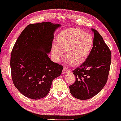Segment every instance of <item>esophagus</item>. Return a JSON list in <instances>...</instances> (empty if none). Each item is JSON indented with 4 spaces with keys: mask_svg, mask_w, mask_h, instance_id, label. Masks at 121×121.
<instances>
[{
    "mask_svg": "<svg viewBox=\"0 0 121 121\" xmlns=\"http://www.w3.org/2000/svg\"><path fill=\"white\" fill-rule=\"evenodd\" d=\"M63 73H64V74H66V73H69V72H70V69H67V67H64L63 68Z\"/></svg>",
    "mask_w": 121,
    "mask_h": 121,
    "instance_id": "1",
    "label": "esophagus"
}]
</instances>
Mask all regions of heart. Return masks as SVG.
<instances>
[{"instance_id":"1","label":"heart","mask_w":121,"mask_h":121,"mask_svg":"<svg viewBox=\"0 0 121 121\" xmlns=\"http://www.w3.org/2000/svg\"><path fill=\"white\" fill-rule=\"evenodd\" d=\"M94 44V38L78 28L65 30L58 35L56 44L51 48L52 55L56 59L63 57L66 51V59L73 65L82 63L90 54Z\"/></svg>"}]
</instances>
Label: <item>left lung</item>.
<instances>
[{
	"mask_svg": "<svg viewBox=\"0 0 121 121\" xmlns=\"http://www.w3.org/2000/svg\"><path fill=\"white\" fill-rule=\"evenodd\" d=\"M94 32V44L86 60L73 70L75 81L69 86L71 95L81 100L89 99L98 94L108 81L112 52L96 30Z\"/></svg>",
	"mask_w": 121,
	"mask_h": 121,
	"instance_id": "8db88e82",
	"label": "left lung"
}]
</instances>
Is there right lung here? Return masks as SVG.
Masks as SVG:
<instances>
[{
  "label": "right lung",
  "mask_w": 121,
  "mask_h": 121,
  "mask_svg": "<svg viewBox=\"0 0 121 121\" xmlns=\"http://www.w3.org/2000/svg\"><path fill=\"white\" fill-rule=\"evenodd\" d=\"M59 26L48 22L29 24L13 46L10 59L12 79L25 97L33 99L45 97L52 81L62 73L63 66L47 55L52 48L54 32Z\"/></svg>",
  "instance_id": "1"
}]
</instances>
